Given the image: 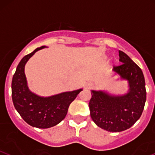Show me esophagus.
Here are the masks:
<instances>
[{
    "mask_svg": "<svg viewBox=\"0 0 155 155\" xmlns=\"http://www.w3.org/2000/svg\"><path fill=\"white\" fill-rule=\"evenodd\" d=\"M87 87V88H91V84H88Z\"/></svg>",
    "mask_w": 155,
    "mask_h": 155,
    "instance_id": "1",
    "label": "esophagus"
}]
</instances>
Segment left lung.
Segmentation results:
<instances>
[{"mask_svg":"<svg viewBox=\"0 0 155 155\" xmlns=\"http://www.w3.org/2000/svg\"><path fill=\"white\" fill-rule=\"evenodd\" d=\"M121 64L113 71L128 81L129 91L122 96H112L105 91H91L89 102L91 117L97 126L110 132H120L131 128L139 120L146 100L143 73L124 52L119 50Z\"/></svg>","mask_w":155,"mask_h":155,"instance_id":"1","label":"left lung"}]
</instances>
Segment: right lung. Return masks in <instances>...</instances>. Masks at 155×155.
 Wrapping results in <instances>:
<instances>
[{
    "instance_id": "right-lung-1",
    "label": "right lung",
    "mask_w": 155,
    "mask_h": 155,
    "mask_svg": "<svg viewBox=\"0 0 155 155\" xmlns=\"http://www.w3.org/2000/svg\"><path fill=\"white\" fill-rule=\"evenodd\" d=\"M45 48L42 46L36 48L21 60L12 81V97L15 107L26 123L38 128L55 126L64 120L71 103L82 91L79 89L41 97L29 90L24 67L35 52Z\"/></svg>"
}]
</instances>
